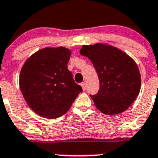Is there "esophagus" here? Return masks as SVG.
Segmentation results:
<instances>
[{
    "mask_svg": "<svg viewBox=\"0 0 158 158\" xmlns=\"http://www.w3.org/2000/svg\"><path fill=\"white\" fill-rule=\"evenodd\" d=\"M81 86H82V89H83V90H85V89H86V82H82V83H81Z\"/></svg>",
    "mask_w": 158,
    "mask_h": 158,
    "instance_id": "1",
    "label": "esophagus"
}]
</instances>
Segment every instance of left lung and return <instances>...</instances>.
<instances>
[{
  "mask_svg": "<svg viewBox=\"0 0 158 158\" xmlns=\"http://www.w3.org/2000/svg\"><path fill=\"white\" fill-rule=\"evenodd\" d=\"M80 54L90 60L98 73L100 88L90 95L96 108L106 115L128 109L139 95L141 77L134 60L117 48L106 44L82 45Z\"/></svg>",
  "mask_w": 158,
  "mask_h": 158,
  "instance_id": "obj_1",
  "label": "left lung"
}]
</instances>
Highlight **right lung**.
<instances>
[{
    "label": "right lung",
    "mask_w": 158,
    "mask_h": 158,
    "mask_svg": "<svg viewBox=\"0 0 158 158\" xmlns=\"http://www.w3.org/2000/svg\"><path fill=\"white\" fill-rule=\"evenodd\" d=\"M70 49L47 47L26 60L19 75L24 99L37 114L49 119L63 116L82 89L68 69Z\"/></svg>",
    "instance_id": "1"
}]
</instances>
